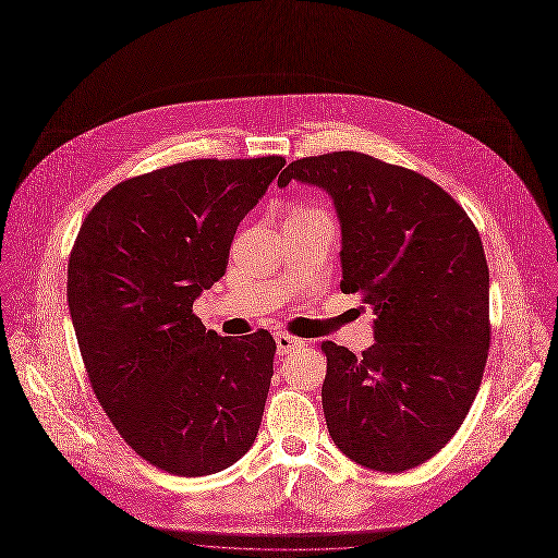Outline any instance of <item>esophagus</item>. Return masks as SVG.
<instances>
[{"instance_id": "34e87169", "label": "esophagus", "mask_w": 558, "mask_h": 558, "mask_svg": "<svg viewBox=\"0 0 558 558\" xmlns=\"http://www.w3.org/2000/svg\"><path fill=\"white\" fill-rule=\"evenodd\" d=\"M276 344H278V356H287V353L305 347V340H300L295 336H289L284 331H278L276 333Z\"/></svg>"}]
</instances>
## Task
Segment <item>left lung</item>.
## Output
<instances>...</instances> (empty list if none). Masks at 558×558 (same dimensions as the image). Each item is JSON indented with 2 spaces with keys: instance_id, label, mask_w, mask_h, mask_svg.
Wrapping results in <instances>:
<instances>
[{
  "instance_id": "8db88e82",
  "label": "left lung",
  "mask_w": 558,
  "mask_h": 558,
  "mask_svg": "<svg viewBox=\"0 0 558 558\" xmlns=\"http://www.w3.org/2000/svg\"><path fill=\"white\" fill-rule=\"evenodd\" d=\"M325 189L342 231V293L372 305L363 356L325 340L323 410L353 463L412 470L436 456L472 408L489 351V269L465 209L429 178L356 150L291 162Z\"/></svg>"
}]
</instances>
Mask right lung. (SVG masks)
Returning a JSON list of instances; mask_svg holds the SVG:
<instances>
[{
    "instance_id": "1",
    "label": "right lung",
    "mask_w": 558,
    "mask_h": 558,
    "mask_svg": "<svg viewBox=\"0 0 558 558\" xmlns=\"http://www.w3.org/2000/svg\"><path fill=\"white\" fill-rule=\"evenodd\" d=\"M284 158L189 160L116 184L69 258L90 387L137 456L175 476L233 465L258 436L276 340L218 336L193 300L218 282L240 220Z\"/></svg>"
}]
</instances>
